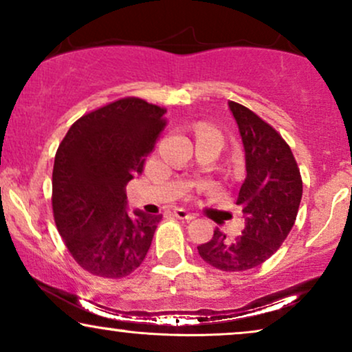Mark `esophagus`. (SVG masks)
I'll use <instances>...</instances> for the list:
<instances>
[{
	"label": "esophagus",
	"mask_w": 352,
	"mask_h": 352,
	"mask_svg": "<svg viewBox=\"0 0 352 352\" xmlns=\"http://www.w3.org/2000/svg\"><path fill=\"white\" fill-rule=\"evenodd\" d=\"M173 215H175L177 218H180V220H187V221L195 218L193 213H190L188 210H185V208H175V210H173Z\"/></svg>",
	"instance_id": "esophagus-1"
}]
</instances>
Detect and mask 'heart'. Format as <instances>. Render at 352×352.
Wrapping results in <instances>:
<instances>
[{
  "label": "heart",
  "instance_id": "b5f03b06",
  "mask_svg": "<svg viewBox=\"0 0 352 352\" xmlns=\"http://www.w3.org/2000/svg\"><path fill=\"white\" fill-rule=\"evenodd\" d=\"M205 135H218L220 137V132L217 131L215 127H212V125L208 124H201L199 125V129H197V137H205Z\"/></svg>",
  "mask_w": 352,
  "mask_h": 352
}]
</instances>
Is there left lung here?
<instances>
[{
    "instance_id": "8db88e82",
    "label": "left lung",
    "mask_w": 352,
    "mask_h": 352,
    "mask_svg": "<svg viewBox=\"0 0 352 352\" xmlns=\"http://www.w3.org/2000/svg\"><path fill=\"white\" fill-rule=\"evenodd\" d=\"M228 107L245 151L246 177L236 199L245 227L235 238L217 228L197 248L213 268L233 273L265 263L280 248L296 220L302 182L292 148L272 125L233 100Z\"/></svg>"
}]
</instances>
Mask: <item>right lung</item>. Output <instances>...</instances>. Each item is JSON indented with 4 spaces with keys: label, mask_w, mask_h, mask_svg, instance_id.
Here are the masks:
<instances>
[{
    "label": "right lung",
    "mask_w": 352,
    "mask_h": 352,
    "mask_svg": "<svg viewBox=\"0 0 352 352\" xmlns=\"http://www.w3.org/2000/svg\"><path fill=\"white\" fill-rule=\"evenodd\" d=\"M165 112L142 99H119L76 120L56 152V227L80 268L96 276H127L151 248L162 215L129 212L125 187L142 173Z\"/></svg>",
    "instance_id": "right-lung-1"
}]
</instances>
